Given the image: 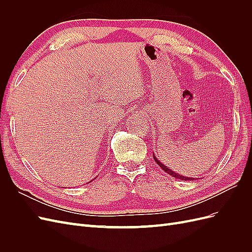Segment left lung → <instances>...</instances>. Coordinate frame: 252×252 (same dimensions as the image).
<instances>
[{
  "instance_id": "obj_1",
  "label": "left lung",
  "mask_w": 252,
  "mask_h": 252,
  "mask_svg": "<svg viewBox=\"0 0 252 252\" xmlns=\"http://www.w3.org/2000/svg\"><path fill=\"white\" fill-rule=\"evenodd\" d=\"M154 158H155V161H156V163L161 167V168L166 172V173H168V174H170V175H172L173 178H175V179H179V180H183V181H193L194 179L193 178H188V177H184V175H181V174H179V173H177V172H174L173 170H171L170 168H168V167L167 166H165L163 163H161L159 162V159H158V158L154 155Z\"/></svg>"
}]
</instances>
